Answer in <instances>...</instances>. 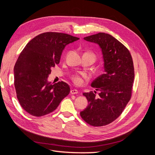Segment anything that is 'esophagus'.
<instances>
[{"instance_id": "34e87169", "label": "esophagus", "mask_w": 155, "mask_h": 155, "mask_svg": "<svg viewBox=\"0 0 155 155\" xmlns=\"http://www.w3.org/2000/svg\"><path fill=\"white\" fill-rule=\"evenodd\" d=\"M78 93V91L76 90V89H73V90L70 91V94H76Z\"/></svg>"}]
</instances>
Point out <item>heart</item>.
<instances>
[{
	"label": "heart",
	"mask_w": 155,
	"mask_h": 155,
	"mask_svg": "<svg viewBox=\"0 0 155 155\" xmlns=\"http://www.w3.org/2000/svg\"><path fill=\"white\" fill-rule=\"evenodd\" d=\"M93 58L96 59V56L95 55H94L93 54H91ZM87 77L85 76H79L78 74H75L73 75L72 76V80L73 81V83L75 84V85H76L78 86H81L83 85V81H84V79H87Z\"/></svg>",
	"instance_id": "obj_1"
}]
</instances>
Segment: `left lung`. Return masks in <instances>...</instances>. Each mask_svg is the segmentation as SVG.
Returning <instances> with one entry per match:
<instances>
[{
	"label": "left lung",
	"instance_id": "obj_1",
	"mask_svg": "<svg viewBox=\"0 0 155 155\" xmlns=\"http://www.w3.org/2000/svg\"><path fill=\"white\" fill-rule=\"evenodd\" d=\"M84 39L100 45L105 73L91 83L100 91L97 96L96 91L83 94L88 105L80 116L88 124L101 127L118 118L130 100L134 79L133 58L129 50L109 34L98 33Z\"/></svg>",
	"mask_w": 155,
	"mask_h": 155
}]
</instances>
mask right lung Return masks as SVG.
Here are the masks:
<instances>
[{
	"label": "right lung",
	"instance_id": "add662e5",
	"mask_svg": "<svg viewBox=\"0 0 155 155\" xmlns=\"http://www.w3.org/2000/svg\"><path fill=\"white\" fill-rule=\"evenodd\" d=\"M79 39L67 34L45 32L33 38L21 52L14 67V85L20 105L40 117L53 112L70 93L67 83L51 84V68L60 62L65 46Z\"/></svg>",
	"mask_w": 155,
	"mask_h": 155
}]
</instances>
